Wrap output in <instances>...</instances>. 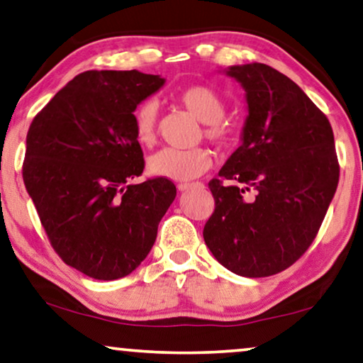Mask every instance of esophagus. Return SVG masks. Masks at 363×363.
Segmentation results:
<instances>
[{"label": "esophagus", "instance_id": "1", "mask_svg": "<svg viewBox=\"0 0 363 363\" xmlns=\"http://www.w3.org/2000/svg\"><path fill=\"white\" fill-rule=\"evenodd\" d=\"M192 186H200V182H179L177 184V189H179V191H187V189H191Z\"/></svg>", "mask_w": 363, "mask_h": 363}]
</instances>
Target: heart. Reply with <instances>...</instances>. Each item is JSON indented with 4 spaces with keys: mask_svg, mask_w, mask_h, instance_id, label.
<instances>
[{
    "mask_svg": "<svg viewBox=\"0 0 363 363\" xmlns=\"http://www.w3.org/2000/svg\"><path fill=\"white\" fill-rule=\"evenodd\" d=\"M177 102L205 123L203 135L220 148H230L236 142L233 127L225 121L226 102L213 88L191 84L176 94ZM158 106L145 101L133 111V133L142 147H151L156 140ZM212 166V153L207 148H163L148 158V171L153 176L171 181L194 179Z\"/></svg>",
    "mask_w": 363,
    "mask_h": 363,
    "instance_id": "1",
    "label": "heart"
}]
</instances>
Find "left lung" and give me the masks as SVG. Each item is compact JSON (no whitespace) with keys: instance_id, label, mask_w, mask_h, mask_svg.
<instances>
[{"instance_id":"obj_1","label":"left lung","mask_w":363,"mask_h":363,"mask_svg":"<svg viewBox=\"0 0 363 363\" xmlns=\"http://www.w3.org/2000/svg\"><path fill=\"white\" fill-rule=\"evenodd\" d=\"M246 91L242 143L208 182L215 210L203 240L242 277L295 264L315 240L339 182L328 117L300 86L264 63L231 67Z\"/></svg>"}]
</instances>
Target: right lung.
<instances>
[{
	"mask_svg": "<svg viewBox=\"0 0 363 363\" xmlns=\"http://www.w3.org/2000/svg\"><path fill=\"white\" fill-rule=\"evenodd\" d=\"M164 79L137 69L74 77L32 121L23 177L48 241L88 277H125L148 256L176 197L151 177L133 133V111Z\"/></svg>",
	"mask_w": 363,
	"mask_h": 363,
	"instance_id": "add662e5",
	"label": "right lung"
}]
</instances>
